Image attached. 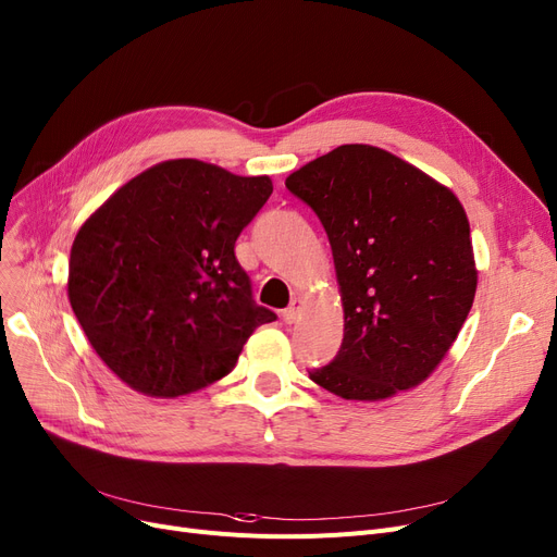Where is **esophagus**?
I'll list each match as a JSON object with an SVG mask.
<instances>
[{
    "label": "esophagus",
    "mask_w": 557,
    "mask_h": 557,
    "mask_svg": "<svg viewBox=\"0 0 557 557\" xmlns=\"http://www.w3.org/2000/svg\"><path fill=\"white\" fill-rule=\"evenodd\" d=\"M299 313H301V299H295L290 306H287V308L283 310V322H285V324L297 322V320H299Z\"/></svg>",
    "instance_id": "1"
}]
</instances>
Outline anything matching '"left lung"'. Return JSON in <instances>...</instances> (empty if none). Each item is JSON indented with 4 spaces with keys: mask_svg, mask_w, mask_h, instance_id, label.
<instances>
[{
    "mask_svg": "<svg viewBox=\"0 0 557 557\" xmlns=\"http://www.w3.org/2000/svg\"><path fill=\"white\" fill-rule=\"evenodd\" d=\"M285 187L326 231L345 338L310 380L345 399H386L428 380L473 306L478 272L457 196L395 154L338 146Z\"/></svg>",
    "mask_w": 557,
    "mask_h": 557,
    "instance_id": "8db88e82",
    "label": "left lung"
}]
</instances>
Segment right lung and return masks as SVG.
<instances>
[{
  "mask_svg": "<svg viewBox=\"0 0 557 557\" xmlns=\"http://www.w3.org/2000/svg\"><path fill=\"white\" fill-rule=\"evenodd\" d=\"M272 189L267 175L171 160L86 219L69 299L88 343L129 388L152 397L206 388L235 368L256 326L276 320L253 301L235 258Z\"/></svg>",
  "mask_w": 557,
  "mask_h": 557,
  "instance_id": "obj_1",
  "label": "right lung"
}]
</instances>
